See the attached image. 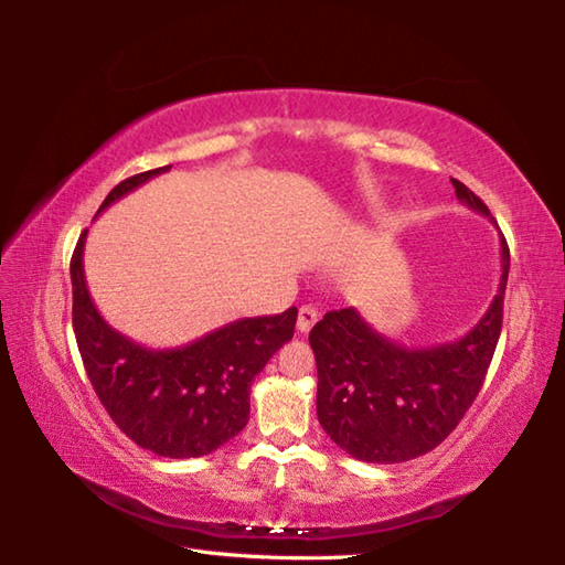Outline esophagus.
I'll return each mask as SVG.
<instances>
[{
  "label": "esophagus",
  "instance_id": "obj_1",
  "mask_svg": "<svg viewBox=\"0 0 565 565\" xmlns=\"http://www.w3.org/2000/svg\"><path fill=\"white\" fill-rule=\"evenodd\" d=\"M317 319H319V311L313 309V306H301L299 319H296V329L301 333H309L313 323H317Z\"/></svg>",
  "mask_w": 565,
  "mask_h": 565
}]
</instances>
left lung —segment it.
<instances>
[{
	"mask_svg": "<svg viewBox=\"0 0 565 565\" xmlns=\"http://www.w3.org/2000/svg\"><path fill=\"white\" fill-rule=\"evenodd\" d=\"M456 199L491 218L461 181ZM511 254L501 236V281L483 319L463 339L406 349L356 309L329 311L309 333L317 356V414L331 441L366 463H404L444 441L483 386L503 323Z\"/></svg>",
	"mask_w": 565,
	"mask_h": 565,
	"instance_id": "1",
	"label": "left lung"
}]
</instances>
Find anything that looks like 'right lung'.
Here are the masks:
<instances>
[{
	"mask_svg": "<svg viewBox=\"0 0 565 565\" xmlns=\"http://www.w3.org/2000/svg\"><path fill=\"white\" fill-rule=\"evenodd\" d=\"M159 167L124 179L99 212L164 174ZM84 242L72 256V323L94 391L134 444L167 458H199L242 431L252 381L296 327V306L276 317L238 319L177 349H147L104 321L84 279Z\"/></svg>",
	"mask_w": 565,
	"mask_h": 565,
	"instance_id": "right-lung-1",
	"label": "right lung"
}]
</instances>
